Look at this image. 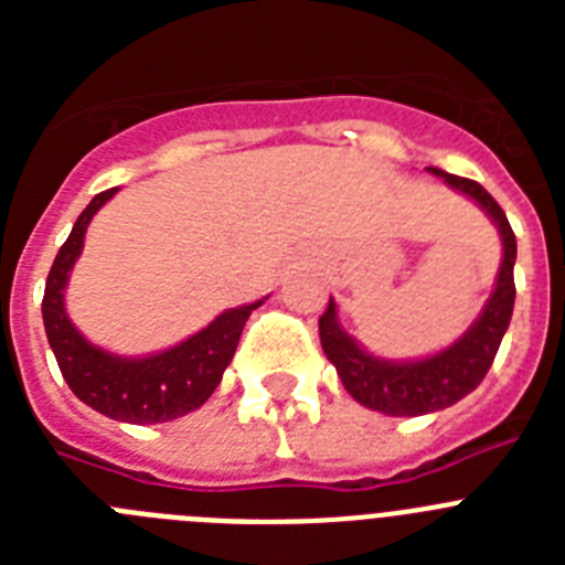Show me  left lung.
<instances>
[{
    "label": "left lung",
    "instance_id": "1",
    "mask_svg": "<svg viewBox=\"0 0 565 565\" xmlns=\"http://www.w3.org/2000/svg\"><path fill=\"white\" fill-rule=\"evenodd\" d=\"M427 172L441 178L450 189L469 198L483 209L489 221L495 223L501 234V268H498L495 288L489 294L487 306L478 319L444 351L424 359H382L356 342L351 333L339 326L337 302H328L326 313L319 317V342L322 351L337 367L344 391L359 404L384 416H424L444 407H452L467 393H472L483 382L492 367L501 339L515 308V232L509 226L507 214L498 206L495 198L481 183L444 172L438 167H427Z\"/></svg>",
    "mask_w": 565,
    "mask_h": 565
}]
</instances>
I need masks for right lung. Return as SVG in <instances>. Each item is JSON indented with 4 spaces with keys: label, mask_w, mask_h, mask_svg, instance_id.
Wrapping results in <instances>:
<instances>
[{
    "label": "right lung",
    "mask_w": 565,
    "mask_h": 565,
    "mask_svg": "<svg viewBox=\"0 0 565 565\" xmlns=\"http://www.w3.org/2000/svg\"><path fill=\"white\" fill-rule=\"evenodd\" d=\"M115 192L118 189L96 194L89 206L78 214L64 246L58 248L47 274V286H44V331H47L50 348L56 353L64 382L84 404L115 422L163 424L198 411L212 396L237 351L246 319L252 317L254 308L266 302V297L248 306L228 308L221 317H214L203 331L192 333L167 351L147 353V356H118L89 342L67 317L64 288H67L76 259L82 257L89 221Z\"/></svg>",
    "instance_id": "right-lung-1"
}]
</instances>
